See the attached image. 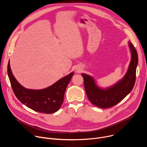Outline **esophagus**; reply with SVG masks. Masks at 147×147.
<instances>
[{
    "label": "esophagus",
    "mask_w": 147,
    "mask_h": 147,
    "mask_svg": "<svg viewBox=\"0 0 147 147\" xmlns=\"http://www.w3.org/2000/svg\"><path fill=\"white\" fill-rule=\"evenodd\" d=\"M77 72H80V70H77Z\"/></svg>",
    "instance_id": "1"
}]
</instances>
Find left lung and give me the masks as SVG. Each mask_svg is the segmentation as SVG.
I'll use <instances>...</instances> for the list:
<instances>
[{
  "instance_id": "left-lung-1",
  "label": "left lung",
  "mask_w": 147,
  "mask_h": 147,
  "mask_svg": "<svg viewBox=\"0 0 147 147\" xmlns=\"http://www.w3.org/2000/svg\"><path fill=\"white\" fill-rule=\"evenodd\" d=\"M131 53V60L124 78L113 86L107 89L99 88L94 78L86 74H82L86 92L90 102L100 108L112 107L126 96L133 90L136 78L138 55L135 47L129 42Z\"/></svg>"
}]
</instances>
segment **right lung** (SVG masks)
<instances>
[{
    "instance_id": "1",
    "label": "right lung",
    "mask_w": 147,
    "mask_h": 147,
    "mask_svg": "<svg viewBox=\"0 0 147 147\" xmlns=\"http://www.w3.org/2000/svg\"><path fill=\"white\" fill-rule=\"evenodd\" d=\"M7 74L17 98L28 108L47 114L55 113L60 109L64 100L66 89L74 74L71 73L47 88L35 90L25 88L20 84L12 74L9 62Z\"/></svg>"
}]
</instances>
